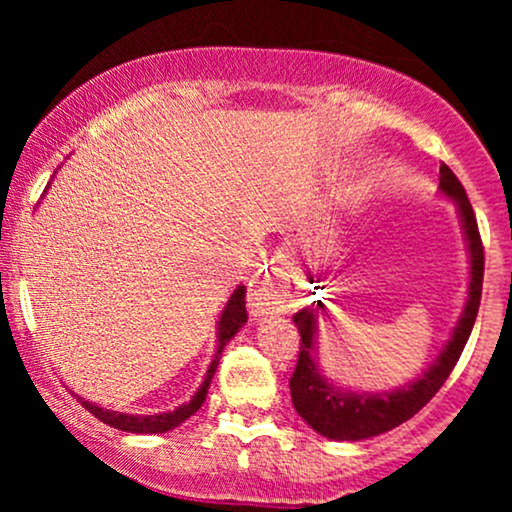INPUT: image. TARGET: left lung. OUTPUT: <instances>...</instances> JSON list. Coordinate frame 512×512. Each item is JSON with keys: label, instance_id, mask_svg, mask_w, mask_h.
<instances>
[{"label": "left lung", "instance_id": "1", "mask_svg": "<svg viewBox=\"0 0 512 512\" xmlns=\"http://www.w3.org/2000/svg\"><path fill=\"white\" fill-rule=\"evenodd\" d=\"M440 190L445 195L457 199L460 207L462 226L467 233L469 257H472V281H469V301L464 305V313L457 322L452 339L445 346L438 361L428 368V373L416 383L399 387L395 392H383V395H354V392H342L332 387L325 378L317 375L313 363V337L317 308H322L320 301H315L301 313L293 315L298 334H301V351H298L296 370H293L289 387L293 407L298 414L308 421L310 428H315L322 436L334 440H363L370 436L392 431V428L409 421L411 416L419 414L421 409L436 397V392L450 378L452 368L460 361L464 344L472 334L474 320H477L479 303H481V284H484V243H481L477 216H474L472 204H469L467 192L457 175L440 163Z\"/></svg>", "mask_w": 512, "mask_h": 512}]
</instances>
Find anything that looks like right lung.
Segmentation results:
<instances>
[{
  "mask_svg": "<svg viewBox=\"0 0 512 512\" xmlns=\"http://www.w3.org/2000/svg\"><path fill=\"white\" fill-rule=\"evenodd\" d=\"M245 322H248V308H245V286H240V289L231 296V301H228L226 310L221 313L219 349H216L214 361H211V366L207 370V378H204V383L197 390V395L192 397L187 404H182V407L173 409V411H166V414L134 416V414H120V411H110V409L96 407V404L86 402V399L79 397L81 407H84L86 411H91V414L96 416V419H101L103 424L120 428V431H127V433H166V431H170V428L185 424V421L190 419V416L195 414L199 407H202L204 399H207V390L211 385V378H214V373H216V366H219L223 346L231 342L233 334H236L240 327L245 325Z\"/></svg>",
  "mask_w": 512,
  "mask_h": 512,
  "instance_id": "1",
  "label": "right lung"
}]
</instances>
